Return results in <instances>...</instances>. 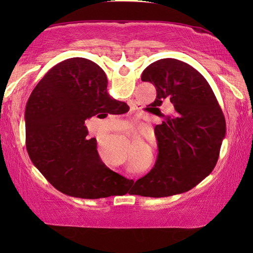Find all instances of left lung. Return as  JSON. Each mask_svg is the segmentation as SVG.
<instances>
[{
  "instance_id": "8db88e82",
  "label": "left lung",
  "mask_w": 253,
  "mask_h": 253,
  "mask_svg": "<svg viewBox=\"0 0 253 253\" xmlns=\"http://www.w3.org/2000/svg\"><path fill=\"white\" fill-rule=\"evenodd\" d=\"M141 81L157 88L152 113L164 121L154 127L159 154L152 170L136 182L137 195L169 197L191 190L209 176L219 159L226 120L204 76L184 62L162 58L148 65ZM174 105L170 116L160 107Z\"/></svg>"
}]
</instances>
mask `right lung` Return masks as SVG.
<instances>
[{"instance_id":"right-lung-1","label":"right lung","mask_w":253,"mask_h":253,"mask_svg":"<svg viewBox=\"0 0 253 253\" xmlns=\"http://www.w3.org/2000/svg\"><path fill=\"white\" fill-rule=\"evenodd\" d=\"M106 74L94 62L68 58L50 69L31 93L25 108L26 148L31 161L64 195L84 199L109 197L126 178L107 168L85 121L129 110L110 98Z\"/></svg>"}]
</instances>
